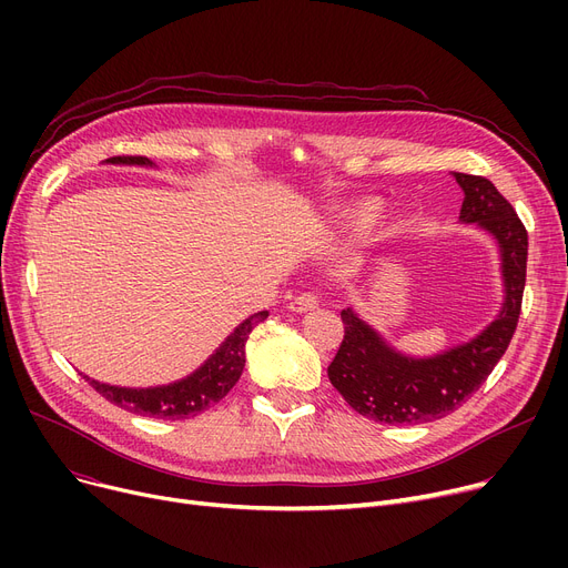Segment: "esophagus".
Masks as SVG:
<instances>
[{
    "label": "esophagus",
    "mask_w": 568,
    "mask_h": 568,
    "mask_svg": "<svg viewBox=\"0 0 568 568\" xmlns=\"http://www.w3.org/2000/svg\"><path fill=\"white\" fill-rule=\"evenodd\" d=\"M287 308L292 313H308V311L317 308V296L313 292H302L300 296H294Z\"/></svg>",
    "instance_id": "obj_1"
}]
</instances>
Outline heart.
Wrapping results in <instances>:
<instances>
[{
  "label": "heart",
  "mask_w": 568,
  "mask_h": 568,
  "mask_svg": "<svg viewBox=\"0 0 568 568\" xmlns=\"http://www.w3.org/2000/svg\"><path fill=\"white\" fill-rule=\"evenodd\" d=\"M347 219L352 223H356V225H368V223H373L377 219V204H373V202L356 204V206H352L349 212H347Z\"/></svg>",
  "instance_id": "obj_1"
}]
</instances>
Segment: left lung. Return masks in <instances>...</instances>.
I'll use <instances>...</instances> for the list:
<instances>
[{
    "mask_svg": "<svg viewBox=\"0 0 568 568\" xmlns=\"http://www.w3.org/2000/svg\"><path fill=\"white\" fill-rule=\"evenodd\" d=\"M454 176L465 193L460 221L484 230L497 244L504 302L486 329L430 356L398 352L366 320L345 308V336L329 366V379L354 412L379 424H426L458 409L493 373L520 317L527 230L486 176Z\"/></svg>",
    "mask_w": 568,
    "mask_h": 568,
    "instance_id": "1",
    "label": "left lung"
}]
</instances>
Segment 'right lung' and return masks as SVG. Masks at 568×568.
Masks as SVG:
<instances>
[{"label": "right lung", "mask_w": 568, "mask_h": 568, "mask_svg": "<svg viewBox=\"0 0 568 568\" xmlns=\"http://www.w3.org/2000/svg\"><path fill=\"white\" fill-rule=\"evenodd\" d=\"M108 163L146 165V168L154 165L144 156H114V159H108ZM266 317H268L266 311H260L246 317L216 347V352L184 379H176L161 386H146V389H129V386L103 384L87 375L82 377L92 384L105 400L124 407L133 414L154 416V419H172V422L189 419V416H197L204 409L216 405L221 398H225L227 392L236 384V379L242 377L244 364H246V341L255 326Z\"/></svg>", "instance_id": "right-lung-1"}]
</instances>
